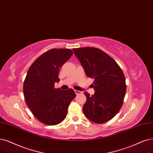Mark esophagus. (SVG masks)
Instances as JSON below:
<instances>
[{
    "label": "esophagus",
    "mask_w": 153,
    "mask_h": 153,
    "mask_svg": "<svg viewBox=\"0 0 153 153\" xmlns=\"http://www.w3.org/2000/svg\"><path fill=\"white\" fill-rule=\"evenodd\" d=\"M74 92L77 95V94H81L82 93V91H77V90H74Z\"/></svg>",
    "instance_id": "1"
}]
</instances>
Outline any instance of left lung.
Here are the masks:
<instances>
[{
  "mask_svg": "<svg viewBox=\"0 0 153 153\" xmlns=\"http://www.w3.org/2000/svg\"><path fill=\"white\" fill-rule=\"evenodd\" d=\"M88 77L94 79V93L84 92L85 116L103 123L114 118L122 106L126 92V78L121 68L110 56L93 47L72 49Z\"/></svg>",
  "mask_w": 153,
  "mask_h": 153,
  "instance_id": "obj_1",
  "label": "left lung"
}]
</instances>
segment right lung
I'll list each match as a JSON object with an SVG mask.
<instances>
[{"mask_svg": "<svg viewBox=\"0 0 153 153\" xmlns=\"http://www.w3.org/2000/svg\"><path fill=\"white\" fill-rule=\"evenodd\" d=\"M73 54L70 49L53 48L44 53L28 69L23 85L27 106L33 115L48 126L57 125L67 115L76 93L72 89L54 88L59 69Z\"/></svg>", "mask_w": 153, "mask_h": 153, "instance_id": "add662e5", "label": "right lung"}]
</instances>
